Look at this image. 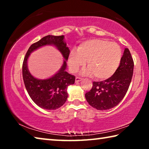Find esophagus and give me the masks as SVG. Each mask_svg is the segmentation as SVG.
Here are the masks:
<instances>
[{
	"label": "esophagus",
	"instance_id": "obj_1",
	"mask_svg": "<svg viewBox=\"0 0 149 149\" xmlns=\"http://www.w3.org/2000/svg\"><path fill=\"white\" fill-rule=\"evenodd\" d=\"M82 79H83L82 78L79 77H75V82H79V81H81Z\"/></svg>",
	"mask_w": 149,
	"mask_h": 149
}]
</instances>
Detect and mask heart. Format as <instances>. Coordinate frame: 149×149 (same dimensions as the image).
<instances>
[{"instance_id":"b5f03b06","label":"heart","mask_w":149,"mask_h":149,"mask_svg":"<svg viewBox=\"0 0 149 149\" xmlns=\"http://www.w3.org/2000/svg\"><path fill=\"white\" fill-rule=\"evenodd\" d=\"M122 53L118 44L107 40L91 39L80 44L77 52H70L68 63L70 70L76 72L87 62L89 69L84 74L93 75L104 80L114 75L119 67Z\"/></svg>"}]
</instances>
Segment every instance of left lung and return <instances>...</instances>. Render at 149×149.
Returning a JSON list of instances; mask_svg holds the SVG:
<instances>
[{
	"label": "left lung",
	"mask_w": 149,
	"mask_h": 149,
	"mask_svg": "<svg viewBox=\"0 0 149 149\" xmlns=\"http://www.w3.org/2000/svg\"><path fill=\"white\" fill-rule=\"evenodd\" d=\"M133 67V58L126 48L114 75L102 81L93 82L92 89L85 95L88 103L99 110H108L117 106L129 89Z\"/></svg>",
	"instance_id": "obj_1"
}]
</instances>
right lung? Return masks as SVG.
<instances>
[{
	"label": "right lung",
	"mask_w": 149,
	"mask_h": 149,
	"mask_svg": "<svg viewBox=\"0 0 149 149\" xmlns=\"http://www.w3.org/2000/svg\"><path fill=\"white\" fill-rule=\"evenodd\" d=\"M64 38V35H47L42 37L30 46L24 57L22 75L25 87L33 101L43 109L56 110L61 107L67 100L68 87L75 83L74 75L65 72L70 49L66 46ZM45 45H54L61 52L65 60L61 68L53 77L46 80H39L34 78L29 72L27 59L33 51Z\"/></svg>",
	"instance_id": "right-lung-1"
}]
</instances>
